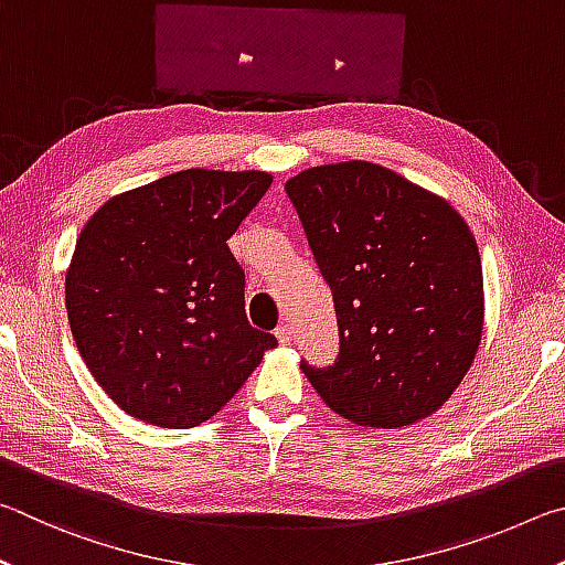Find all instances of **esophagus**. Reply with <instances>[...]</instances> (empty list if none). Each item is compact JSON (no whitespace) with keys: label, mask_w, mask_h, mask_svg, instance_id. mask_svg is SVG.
<instances>
[{"label":"esophagus","mask_w":565,"mask_h":565,"mask_svg":"<svg viewBox=\"0 0 565 565\" xmlns=\"http://www.w3.org/2000/svg\"><path fill=\"white\" fill-rule=\"evenodd\" d=\"M275 338L280 344H290L292 342V328L290 324H280V328L275 330Z\"/></svg>","instance_id":"esophagus-1"}]
</instances>
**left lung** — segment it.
Listing matches in <instances>:
<instances>
[{
  "instance_id": "8db88e82",
  "label": "left lung",
  "mask_w": 565,
  "mask_h": 565,
  "mask_svg": "<svg viewBox=\"0 0 565 565\" xmlns=\"http://www.w3.org/2000/svg\"><path fill=\"white\" fill-rule=\"evenodd\" d=\"M330 285L340 354L302 372L358 427L437 412L481 342L479 247L454 207L390 168L318 166L285 183Z\"/></svg>"
}]
</instances>
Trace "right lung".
Instances as JSON below:
<instances>
[{
  "label": "right lung",
  "mask_w": 565,
  "mask_h": 565,
  "mask_svg": "<svg viewBox=\"0 0 565 565\" xmlns=\"http://www.w3.org/2000/svg\"><path fill=\"white\" fill-rule=\"evenodd\" d=\"M270 183L263 171L188 168L88 217L66 315L88 372L126 414L198 427L277 344L247 322L245 273L227 247Z\"/></svg>",
  "instance_id": "right-lung-1"
}]
</instances>
